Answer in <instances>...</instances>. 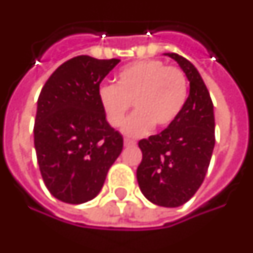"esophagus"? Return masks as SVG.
Returning a JSON list of instances; mask_svg holds the SVG:
<instances>
[{
	"label": "esophagus",
	"mask_w": 253,
	"mask_h": 253,
	"mask_svg": "<svg viewBox=\"0 0 253 253\" xmlns=\"http://www.w3.org/2000/svg\"><path fill=\"white\" fill-rule=\"evenodd\" d=\"M137 144L134 139H130V138H125V146H134V145Z\"/></svg>",
	"instance_id": "esophagus-1"
}]
</instances>
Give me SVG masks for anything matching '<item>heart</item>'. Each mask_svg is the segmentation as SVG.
<instances>
[{
	"mask_svg": "<svg viewBox=\"0 0 253 253\" xmlns=\"http://www.w3.org/2000/svg\"><path fill=\"white\" fill-rule=\"evenodd\" d=\"M188 98V79L181 68L160 60H141L118 72L116 84H102L98 100L111 126L119 127L132 107L125 132L142 135L153 126L167 127L179 116Z\"/></svg>",
	"mask_w": 253,
	"mask_h": 253,
	"instance_id": "obj_1",
	"label": "heart"
}]
</instances>
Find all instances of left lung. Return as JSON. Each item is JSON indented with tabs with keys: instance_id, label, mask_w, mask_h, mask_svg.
<instances>
[{
	"instance_id": "obj_1",
	"label": "left lung",
	"mask_w": 253,
	"mask_h": 253,
	"mask_svg": "<svg viewBox=\"0 0 253 253\" xmlns=\"http://www.w3.org/2000/svg\"><path fill=\"white\" fill-rule=\"evenodd\" d=\"M167 56L186 74L190 93L174 123L138 142L142 160L137 181L151 203L174 208L190 200L206 178L215 146V118L212 100L196 67L176 53Z\"/></svg>"
}]
</instances>
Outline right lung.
Here are the masks:
<instances>
[{
	"label": "right lung",
	"instance_id": "add662e5",
	"mask_svg": "<svg viewBox=\"0 0 253 253\" xmlns=\"http://www.w3.org/2000/svg\"><path fill=\"white\" fill-rule=\"evenodd\" d=\"M119 59L77 56L53 72L38 97L34 145L52 196L82 204L100 193L123 137L108 125L98 100L102 79Z\"/></svg>",
	"mask_w": 253,
	"mask_h": 253
}]
</instances>
